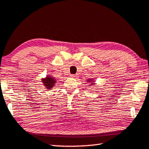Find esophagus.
<instances>
[{
  "label": "esophagus",
  "mask_w": 149,
  "mask_h": 149,
  "mask_svg": "<svg viewBox=\"0 0 149 149\" xmlns=\"http://www.w3.org/2000/svg\"><path fill=\"white\" fill-rule=\"evenodd\" d=\"M70 77L72 78H75V77H77L78 75L77 74H72L70 75Z\"/></svg>",
  "instance_id": "obj_1"
}]
</instances>
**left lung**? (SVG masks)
<instances>
[{
  "mask_svg": "<svg viewBox=\"0 0 149 149\" xmlns=\"http://www.w3.org/2000/svg\"><path fill=\"white\" fill-rule=\"evenodd\" d=\"M87 81H88V83H90V84H89V85H90V86L92 85V84L94 83V80H92V79H88V80H87Z\"/></svg>",
  "mask_w": 149,
  "mask_h": 149,
  "instance_id": "obj_1",
  "label": "left lung"
}]
</instances>
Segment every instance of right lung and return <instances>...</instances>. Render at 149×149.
<instances>
[{
  "mask_svg": "<svg viewBox=\"0 0 149 149\" xmlns=\"http://www.w3.org/2000/svg\"><path fill=\"white\" fill-rule=\"evenodd\" d=\"M41 82L43 83V85L46 87L45 88L51 90L55 86L57 82V79L51 75H47L45 78H42Z\"/></svg>",
  "mask_w": 149,
  "mask_h": 149,
  "instance_id": "obj_1",
  "label": "right lung"
}]
</instances>
